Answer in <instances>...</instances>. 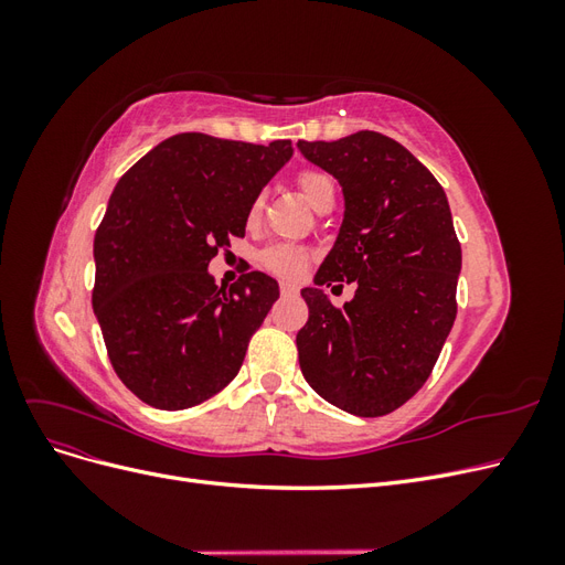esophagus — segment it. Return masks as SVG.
Instances as JSON below:
<instances>
[{"mask_svg": "<svg viewBox=\"0 0 565 565\" xmlns=\"http://www.w3.org/2000/svg\"><path fill=\"white\" fill-rule=\"evenodd\" d=\"M280 292H282L285 297H295V295H299V285L289 282V280H282V282H280Z\"/></svg>", "mask_w": 565, "mask_h": 565, "instance_id": "34e87169", "label": "esophagus"}]
</instances>
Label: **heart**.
Segmentation results:
<instances>
[{"label":"heart","mask_w":565,"mask_h":565,"mask_svg":"<svg viewBox=\"0 0 565 565\" xmlns=\"http://www.w3.org/2000/svg\"><path fill=\"white\" fill-rule=\"evenodd\" d=\"M299 191L306 198V202H309L316 210L320 202H324L328 198H334V181L324 172H316V169H311V172H303L299 177ZM262 207H264V195H256L249 204V214H247L249 221L259 216ZM262 264L268 270L278 273V276L297 278L299 273L306 268V264H309V252L301 247H295V245H273L262 252Z\"/></svg>","instance_id":"1"}]
</instances>
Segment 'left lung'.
I'll use <instances>...</instances> for the list:
<instances>
[{
    "mask_svg": "<svg viewBox=\"0 0 565 565\" xmlns=\"http://www.w3.org/2000/svg\"><path fill=\"white\" fill-rule=\"evenodd\" d=\"M297 148L344 193L337 241L316 287L301 289L309 322L297 334L299 365L328 403L382 417L429 380L452 330L461 247L450 204L429 169L384 134ZM339 279L359 282L344 310L319 289Z\"/></svg>",
    "mask_w": 565,
    "mask_h": 565,
    "instance_id": "left-lung-1",
    "label": "left lung"
}]
</instances>
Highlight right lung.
I'll use <instances>...</instances> for the list:
<instances>
[{
	"mask_svg": "<svg viewBox=\"0 0 565 565\" xmlns=\"http://www.w3.org/2000/svg\"><path fill=\"white\" fill-rule=\"evenodd\" d=\"M292 152L183 131L117 181L94 237L92 303L117 377L150 407H193L241 370L280 289L262 270L218 287L207 266L245 235L252 200Z\"/></svg>",
	"mask_w": 565,
	"mask_h": 565,
	"instance_id": "1",
	"label": "right lung"
}]
</instances>
